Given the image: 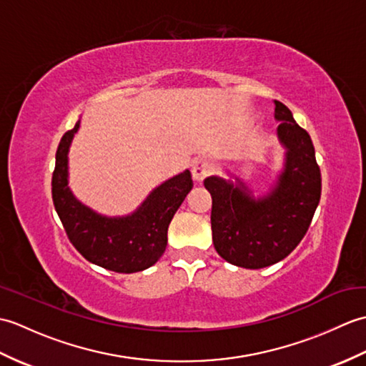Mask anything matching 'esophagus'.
Listing matches in <instances>:
<instances>
[{
  "label": "esophagus",
  "mask_w": 366,
  "mask_h": 366,
  "mask_svg": "<svg viewBox=\"0 0 366 366\" xmlns=\"http://www.w3.org/2000/svg\"><path fill=\"white\" fill-rule=\"evenodd\" d=\"M214 171V165L211 160L207 159H198L193 162V167H192V176L195 179L197 182H201L203 179H206L209 174H211Z\"/></svg>",
  "instance_id": "obj_1"
}]
</instances>
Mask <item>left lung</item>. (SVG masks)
<instances>
[{
  "instance_id": "8db88e82",
  "label": "left lung",
  "mask_w": 366,
  "mask_h": 366,
  "mask_svg": "<svg viewBox=\"0 0 366 366\" xmlns=\"http://www.w3.org/2000/svg\"><path fill=\"white\" fill-rule=\"evenodd\" d=\"M278 138L287 149L283 173L270 195L258 201L245 185L204 179L212 197V240L224 261L261 269L285 259L307 234L321 199V169L308 132L290 108L275 100Z\"/></svg>"
}]
</instances>
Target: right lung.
<instances>
[{
    "label": "right lung",
    "mask_w": 366,
    "mask_h": 366,
    "mask_svg": "<svg viewBox=\"0 0 366 366\" xmlns=\"http://www.w3.org/2000/svg\"><path fill=\"white\" fill-rule=\"evenodd\" d=\"M79 127L80 121L61 138L51 176L53 204L69 240L83 258L118 274L151 267L165 252L169 222L193 187L190 171L163 182L132 215L102 217L83 206L67 185V152Z\"/></svg>",
    "instance_id": "obj_1"
}]
</instances>
